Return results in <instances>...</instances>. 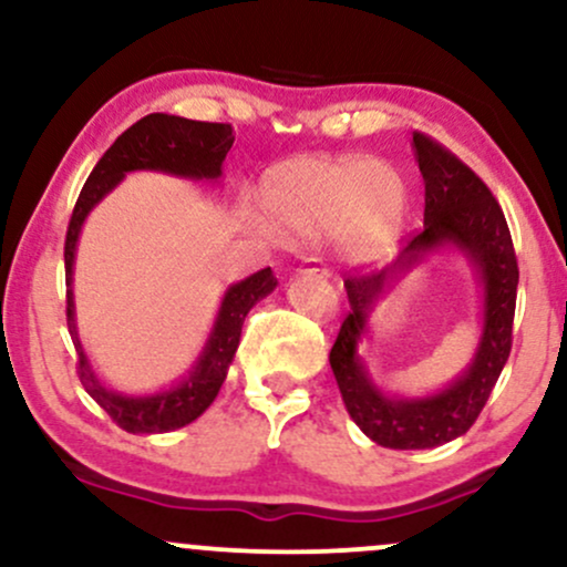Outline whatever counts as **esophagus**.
Instances as JSON below:
<instances>
[{
  "mask_svg": "<svg viewBox=\"0 0 567 567\" xmlns=\"http://www.w3.org/2000/svg\"><path fill=\"white\" fill-rule=\"evenodd\" d=\"M298 275H317V277H330V271L324 269V266L317 261V258H309L301 269H298Z\"/></svg>",
  "mask_w": 567,
  "mask_h": 567,
  "instance_id": "esophagus-1",
  "label": "esophagus"
}]
</instances>
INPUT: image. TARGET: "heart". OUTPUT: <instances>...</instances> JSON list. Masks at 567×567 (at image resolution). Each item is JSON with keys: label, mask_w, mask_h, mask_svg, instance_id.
Instances as JSON below:
<instances>
[{"label": "heart", "mask_w": 567, "mask_h": 567, "mask_svg": "<svg viewBox=\"0 0 567 567\" xmlns=\"http://www.w3.org/2000/svg\"><path fill=\"white\" fill-rule=\"evenodd\" d=\"M258 207L277 231H328L343 256L379 261L405 229L410 186L400 167L365 154L292 157L261 175Z\"/></svg>", "instance_id": "b5f03b06"}]
</instances>
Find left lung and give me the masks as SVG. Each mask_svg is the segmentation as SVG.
I'll list each match as a JSON object with an SVG mask.
<instances>
[{"instance_id":"left-lung-1","label":"left lung","mask_w":567,"mask_h":567,"mask_svg":"<svg viewBox=\"0 0 567 567\" xmlns=\"http://www.w3.org/2000/svg\"><path fill=\"white\" fill-rule=\"evenodd\" d=\"M413 152L426 184L424 229L402 247L392 266L343 279L351 311L330 349V368L351 421L375 445L392 451H426L470 432L509 360L519 282L509 226L491 188L424 133H413ZM442 249L461 251L478 277L484 298L478 349L465 373L447 388L419 398L383 393L359 354L369 317L396 281Z\"/></svg>"}]
</instances>
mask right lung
<instances>
[{"label": "right lung", "mask_w": 567, "mask_h": 567, "mask_svg": "<svg viewBox=\"0 0 567 567\" xmlns=\"http://www.w3.org/2000/svg\"><path fill=\"white\" fill-rule=\"evenodd\" d=\"M231 143V125L194 122L173 114H148L135 122L133 127H127L112 143V148L97 159L80 199H76L74 216H71L66 231V250H63V258H66L69 333L76 347V354H80L82 386L87 389V394L93 396L97 405L112 415L116 426H122L130 434L173 432V429L197 421L213 405L220 386H224L226 373H229L234 354H237L247 311L277 288V279L271 275V269H261L226 288L216 322H213L210 336H207L199 357L171 386L148 394L116 392V389L106 386L97 379L93 362H90L87 351L82 347L80 330H76L74 261L82 226L97 202L109 197L127 173L148 171L173 175V178L218 184Z\"/></svg>", "instance_id": "right-lung-1"}]
</instances>
